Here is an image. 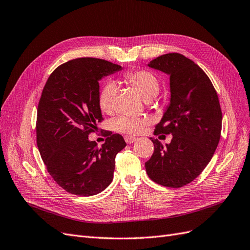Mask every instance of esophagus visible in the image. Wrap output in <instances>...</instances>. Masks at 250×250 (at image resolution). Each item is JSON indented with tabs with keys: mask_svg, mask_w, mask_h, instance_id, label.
Listing matches in <instances>:
<instances>
[{
	"mask_svg": "<svg viewBox=\"0 0 250 250\" xmlns=\"http://www.w3.org/2000/svg\"><path fill=\"white\" fill-rule=\"evenodd\" d=\"M124 139H125V142H126L127 144H131V143H134L135 141H138L137 138L130 137V135H126V137H125Z\"/></svg>",
	"mask_w": 250,
	"mask_h": 250,
	"instance_id": "34e87169",
	"label": "esophagus"
}]
</instances>
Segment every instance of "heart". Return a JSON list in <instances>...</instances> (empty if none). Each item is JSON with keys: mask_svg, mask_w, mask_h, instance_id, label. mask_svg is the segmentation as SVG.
I'll return each mask as SVG.
<instances>
[{"mask_svg": "<svg viewBox=\"0 0 250 250\" xmlns=\"http://www.w3.org/2000/svg\"><path fill=\"white\" fill-rule=\"evenodd\" d=\"M123 82L127 85L131 86L145 101L154 99L160 92V81L155 75L147 70H131L127 71L122 76ZM116 86L113 83L107 82L99 94V106L105 113H110L115 106ZM148 124V120L144 118H131V117H120L115 122V128L119 132L127 134H138L144 127Z\"/></svg>", "mask_w": 250, "mask_h": 250, "instance_id": "1", "label": "heart"}]
</instances>
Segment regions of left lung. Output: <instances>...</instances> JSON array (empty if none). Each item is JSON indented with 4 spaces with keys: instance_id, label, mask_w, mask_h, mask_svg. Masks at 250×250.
Listing matches in <instances>:
<instances>
[{
    "instance_id": "1",
    "label": "left lung",
    "mask_w": 250,
    "mask_h": 250,
    "mask_svg": "<svg viewBox=\"0 0 250 250\" xmlns=\"http://www.w3.org/2000/svg\"><path fill=\"white\" fill-rule=\"evenodd\" d=\"M148 65L170 75V105L154 134L173 138L166 147L150 138L154 151L146 172L158 185L181 188L200 175L215 153L222 128L220 103L208 75L179 53L158 56Z\"/></svg>"
}]
</instances>
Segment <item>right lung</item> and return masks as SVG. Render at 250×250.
<instances>
[{"instance_id": "obj_1", "label": "right lung", "mask_w": 250, "mask_h": 250, "mask_svg": "<svg viewBox=\"0 0 250 250\" xmlns=\"http://www.w3.org/2000/svg\"><path fill=\"white\" fill-rule=\"evenodd\" d=\"M120 70L104 59L76 58L56 67L42 89L37 147L52 178L71 194L93 196L112 181L116 155L126 146L123 137L109 134L99 148L88 135L103 120L99 80Z\"/></svg>"}]
</instances>
